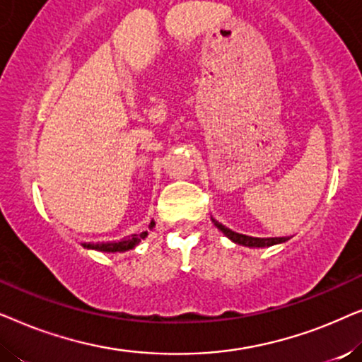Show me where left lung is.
Segmentation results:
<instances>
[{
  "instance_id": "1",
  "label": "left lung",
  "mask_w": 362,
  "mask_h": 362,
  "mask_svg": "<svg viewBox=\"0 0 362 362\" xmlns=\"http://www.w3.org/2000/svg\"><path fill=\"white\" fill-rule=\"evenodd\" d=\"M214 224L217 226V229H221L224 234L229 237L230 240H234L235 244L245 245V247H270L275 244H280V242H285L286 237H269V239H264V237H250V235H244V234H237V232L227 229L226 226H222L221 222H217L216 219Z\"/></svg>"
}]
</instances>
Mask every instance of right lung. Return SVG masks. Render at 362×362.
I'll return each instance as SVG.
<instances>
[{
    "label": "right lung",
    "mask_w": 362,
    "mask_h": 362,
    "mask_svg": "<svg viewBox=\"0 0 362 362\" xmlns=\"http://www.w3.org/2000/svg\"><path fill=\"white\" fill-rule=\"evenodd\" d=\"M151 227H153V222H151ZM145 237H146V232H141L140 235L133 234L132 237H128V239H122L120 242H112V244H83V247H87V249H97L100 252H125L140 244V240L145 239Z\"/></svg>",
    "instance_id": "1"
}]
</instances>
